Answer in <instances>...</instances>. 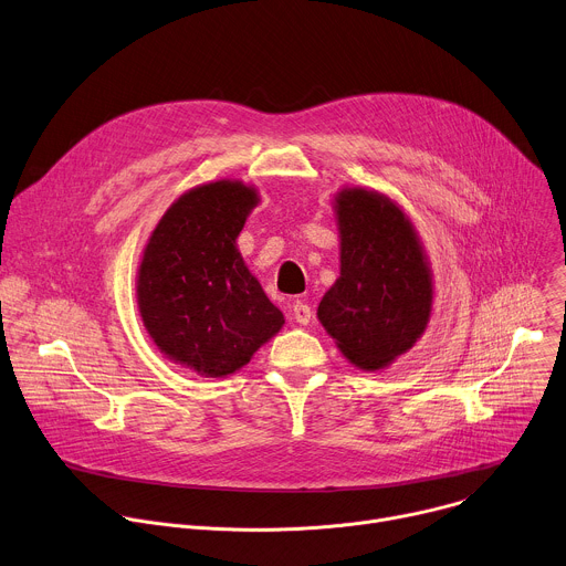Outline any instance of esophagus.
I'll use <instances>...</instances> for the list:
<instances>
[{"instance_id":"34e87169","label":"esophagus","mask_w":566,"mask_h":566,"mask_svg":"<svg viewBox=\"0 0 566 566\" xmlns=\"http://www.w3.org/2000/svg\"><path fill=\"white\" fill-rule=\"evenodd\" d=\"M292 318H294L298 325H307V323H310V318H312V310H310V305H307V303H303V301H296V303H294V307H292Z\"/></svg>"}]
</instances>
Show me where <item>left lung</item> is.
Returning a JSON list of instances; mask_svg holds the SVG:
<instances>
[{"label":"left lung","instance_id":"1","mask_svg":"<svg viewBox=\"0 0 566 566\" xmlns=\"http://www.w3.org/2000/svg\"><path fill=\"white\" fill-rule=\"evenodd\" d=\"M334 211L342 274L316 314L353 366L381 370L417 344L430 321L428 259L410 218L388 196L346 187Z\"/></svg>","mask_w":566,"mask_h":566}]
</instances>
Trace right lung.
Returning a JSON list of instances; mask_svg holds the SVG:
<instances>
[{
  "instance_id": "right-lung-1",
  "label": "right lung",
  "mask_w": 566,
  "mask_h": 566,
  "mask_svg": "<svg viewBox=\"0 0 566 566\" xmlns=\"http://www.w3.org/2000/svg\"><path fill=\"white\" fill-rule=\"evenodd\" d=\"M256 205L259 191L241 180L193 187L165 211L143 252V323L167 359L202 377L237 373L285 323L237 248Z\"/></svg>"
}]
</instances>
